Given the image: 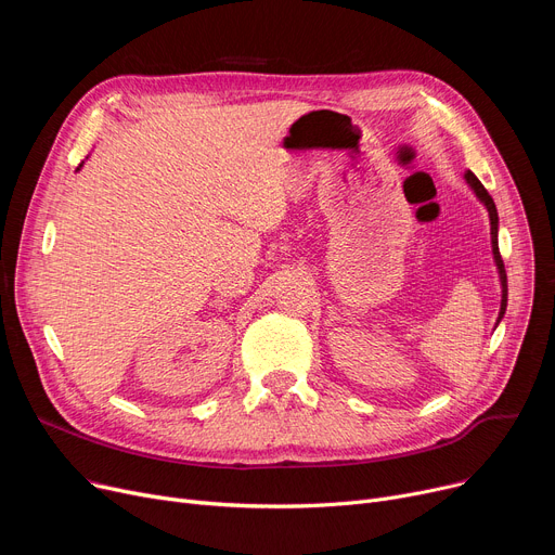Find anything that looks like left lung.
Returning <instances> with one entry per match:
<instances>
[{"mask_svg":"<svg viewBox=\"0 0 555 555\" xmlns=\"http://www.w3.org/2000/svg\"><path fill=\"white\" fill-rule=\"evenodd\" d=\"M465 180H468V184L473 186V191L477 193V197L486 204L488 209V216H490V241H492V256H494V262H498V270H500V281H502V308H500V319L504 317L506 312V301H508V285H506V270H504V260H502V254H500V243H498V224H500V218H498V207H494L492 197L488 195V191L483 189V184L475 178V172H465Z\"/></svg>","mask_w":555,"mask_h":555,"instance_id":"obj_1","label":"left lung"}]
</instances>
